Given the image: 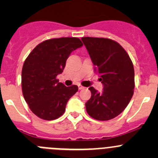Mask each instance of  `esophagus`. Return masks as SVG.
I'll use <instances>...</instances> for the list:
<instances>
[{
  "label": "esophagus",
  "mask_w": 158,
  "mask_h": 158,
  "mask_svg": "<svg viewBox=\"0 0 158 158\" xmlns=\"http://www.w3.org/2000/svg\"><path fill=\"white\" fill-rule=\"evenodd\" d=\"M78 87H79V89H85V87H83L82 86V85H78Z\"/></svg>",
  "instance_id": "34e87169"
}]
</instances>
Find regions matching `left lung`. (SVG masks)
Wrapping results in <instances>:
<instances>
[{"label": "left lung", "mask_w": 158, "mask_h": 158, "mask_svg": "<svg viewBox=\"0 0 158 158\" xmlns=\"http://www.w3.org/2000/svg\"><path fill=\"white\" fill-rule=\"evenodd\" d=\"M82 41L103 85L102 92L89 87L92 95L85 103V109L96 120H110L125 110L133 96V64L123 47L112 40L82 37Z\"/></svg>", "instance_id": "8db88e82"}]
</instances>
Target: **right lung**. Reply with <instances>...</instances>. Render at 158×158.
<instances>
[{
  "label": "right lung",
  "instance_id": "right-lung-1",
  "mask_svg": "<svg viewBox=\"0 0 158 158\" xmlns=\"http://www.w3.org/2000/svg\"><path fill=\"white\" fill-rule=\"evenodd\" d=\"M79 38L47 40L33 49L23 63L21 85L25 101L36 116L54 120L63 115L77 85L66 87L56 79L70 53L82 47Z\"/></svg>",
  "mask_w": 158,
  "mask_h": 158
}]
</instances>
